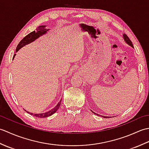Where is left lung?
Returning <instances> with one entry per match:
<instances>
[{
	"instance_id": "8db88e82",
	"label": "left lung",
	"mask_w": 149,
	"mask_h": 149,
	"mask_svg": "<svg viewBox=\"0 0 149 149\" xmlns=\"http://www.w3.org/2000/svg\"><path fill=\"white\" fill-rule=\"evenodd\" d=\"M123 39H124V40L125 41V42H126V43H127V44H129V45H130V46H131L132 47H133V45H132V43L131 42V40L129 39V38L127 35H126L125 34H123ZM92 112H93V111H92ZM93 113L94 114H95V115H98V114H96L95 113H94V112H93ZM103 116L104 118H109V116Z\"/></svg>"
}]
</instances>
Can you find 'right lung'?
<instances>
[{"instance_id": "add662e5", "label": "right lung", "mask_w": 149, "mask_h": 149, "mask_svg": "<svg viewBox=\"0 0 149 149\" xmlns=\"http://www.w3.org/2000/svg\"><path fill=\"white\" fill-rule=\"evenodd\" d=\"M45 26H39L38 27H37L36 29V31H34L33 32L30 33L29 34H28L26 36H25L23 39H22L19 43L18 44V45L17 47V49H16V52H17L18 50L21 49L22 47H24V45H27V44H29L30 43H31L33 41L35 40L36 39H37L38 38H39L40 36L43 35V34H45L47 33V30L46 29H45ZM16 54H15L13 56V59L15 58ZM61 100L59 101V102L58 104V105H57L54 108H53L52 110L49 111L48 112H46V113H40V114H33L32 113H29L27 111V113H29L31 115H32L36 117H38V118H45V117L47 116H51L52 115H53L54 113H55L57 110L59 109V107H60V105H61ZM25 110V109H24ZM26 111V110H25Z\"/></svg>"}]
</instances>
